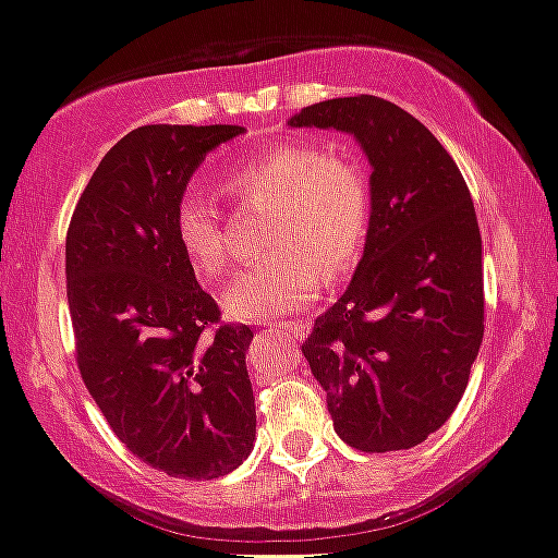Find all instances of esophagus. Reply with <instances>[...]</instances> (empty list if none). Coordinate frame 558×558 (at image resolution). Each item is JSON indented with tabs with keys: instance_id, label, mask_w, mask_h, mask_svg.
Returning a JSON list of instances; mask_svg holds the SVG:
<instances>
[{
	"instance_id": "esophagus-1",
	"label": "esophagus",
	"mask_w": 558,
	"mask_h": 558,
	"mask_svg": "<svg viewBox=\"0 0 558 558\" xmlns=\"http://www.w3.org/2000/svg\"><path fill=\"white\" fill-rule=\"evenodd\" d=\"M272 326V324H269ZM278 329H283L291 337H305L311 331V320H286V324H275Z\"/></svg>"
}]
</instances>
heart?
Here are the masks:
<instances>
[{"mask_svg": "<svg viewBox=\"0 0 558 558\" xmlns=\"http://www.w3.org/2000/svg\"><path fill=\"white\" fill-rule=\"evenodd\" d=\"M229 194L269 207L264 262L243 269L223 294L240 320H269L311 305L320 275L337 280L362 258L369 234V183L353 161L326 156L307 143H280L234 167ZM174 243L199 280L221 278L229 247L216 205L205 194L180 196L172 216Z\"/></svg>", "mask_w": 558, "mask_h": 558, "instance_id": "1", "label": "heart"}]
</instances>
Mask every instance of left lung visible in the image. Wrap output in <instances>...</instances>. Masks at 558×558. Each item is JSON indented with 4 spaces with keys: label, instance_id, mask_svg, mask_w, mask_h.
Listing matches in <instances>:
<instances>
[{
    "label": "left lung",
    "instance_id": "left-lung-1",
    "mask_svg": "<svg viewBox=\"0 0 558 558\" xmlns=\"http://www.w3.org/2000/svg\"><path fill=\"white\" fill-rule=\"evenodd\" d=\"M289 126L353 134L373 167L362 262L302 353L348 446L404 451L451 418L483 342V243L470 189L440 140L380 97L326 99Z\"/></svg>",
    "mask_w": 558,
    "mask_h": 558
}]
</instances>
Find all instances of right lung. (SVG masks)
I'll return each instance as SVG.
<instances>
[{
    "mask_svg": "<svg viewBox=\"0 0 558 558\" xmlns=\"http://www.w3.org/2000/svg\"><path fill=\"white\" fill-rule=\"evenodd\" d=\"M243 126H140L118 140L66 232V302L83 384L118 440L183 481L238 470L256 440L245 324H218L174 243V205Z\"/></svg>",
    "mask_w": 558,
    "mask_h": 558,
    "instance_id": "add662e5",
    "label": "right lung"
}]
</instances>
